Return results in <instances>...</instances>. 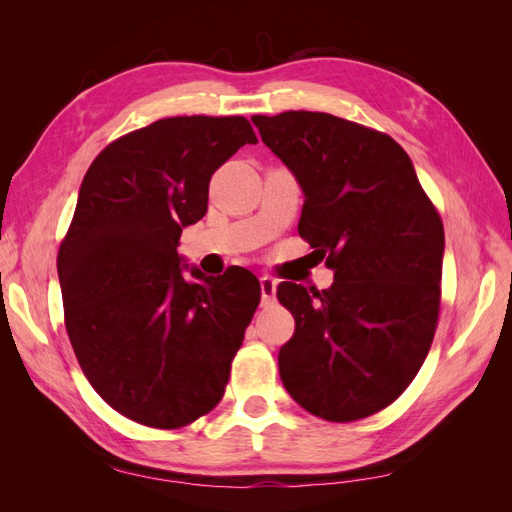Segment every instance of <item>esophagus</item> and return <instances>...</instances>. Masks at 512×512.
Here are the masks:
<instances>
[{"instance_id": "obj_1", "label": "esophagus", "mask_w": 512, "mask_h": 512, "mask_svg": "<svg viewBox=\"0 0 512 512\" xmlns=\"http://www.w3.org/2000/svg\"><path fill=\"white\" fill-rule=\"evenodd\" d=\"M275 292H277V282L269 275L260 277V299L262 305H271L275 301Z\"/></svg>"}]
</instances>
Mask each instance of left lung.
<instances>
[{
	"label": "left lung",
	"instance_id": "8db88e82",
	"mask_svg": "<svg viewBox=\"0 0 512 512\" xmlns=\"http://www.w3.org/2000/svg\"><path fill=\"white\" fill-rule=\"evenodd\" d=\"M303 190L299 235L333 271L327 290L282 282L294 335L277 365L290 397L327 421H356L404 393L440 312L444 228L391 136L329 113L256 115Z\"/></svg>",
	"mask_w": 512,
	"mask_h": 512
}]
</instances>
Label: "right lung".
<instances>
[{"label":"right lung","instance_id":"1","mask_svg":"<svg viewBox=\"0 0 512 512\" xmlns=\"http://www.w3.org/2000/svg\"><path fill=\"white\" fill-rule=\"evenodd\" d=\"M258 141L245 117H170L121 136L83 177L57 273L83 374L132 421L175 429L222 399L258 301L256 275L185 265L209 181Z\"/></svg>","mask_w":512,"mask_h":512}]
</instances>
